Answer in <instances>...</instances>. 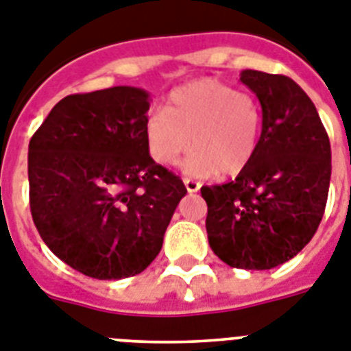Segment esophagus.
I'll return each instance as SVG.
<instances>
[{"label": "esophagus", "mask_w": 351, "mask_h": 351, "mask_svg": "<svg viewBox=\"0 0 351 351\" xmlns=\"http://www.w3.org/2000/svg\"><path fill=\"white\" fill-rule=\"evenodd\" d=\"M184 184L187 193H198V191L202 189V184L196 180H191V178H184Z\"/></svg>", "instance_id": "1"}]
</instances>
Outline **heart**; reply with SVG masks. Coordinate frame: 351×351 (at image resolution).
I'll return each instance as SVG.
<instances>
[{
    "mask_svg": "<svg viewBox=\"0 0 351 351\" xmlns=\"http://www.w3.org/2000/svg\"><path fill=\"white\" fill-rule=\"evenodd\" d=\"M262 114L250 94L223 82L202 78L169 94L166 108L146 119L144 137L152 158L171 166L193 144L182 162L185 175L205 178L237 175L250 166L258 149Z\"/></svg>",
    "mask_w": 351,
    "mask_h": 351,
    "instance_id": "heart-1",
    "label": "heart"
}]
</instances>
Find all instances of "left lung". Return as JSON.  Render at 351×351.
<instances>
[{"mask_svg":"<svg viewBox=\"0 0 351 351\" xmlns=\"http://www.w3.org/2000/svg\"><path fill=\"white\" fill-rule=\"evenodd\" d=\"M262 108L258 149L228 184L202 187L212 252L237 269H271L316 234L328 198L330 141L314 103L289 76L246 69Z\"/></svg>","mask_w":351,"mask_h":351,"instance_id":"left-lung-1","label":"left lung"}]
</instances>
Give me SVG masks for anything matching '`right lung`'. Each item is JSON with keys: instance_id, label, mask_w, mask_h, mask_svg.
Here are the masks:
<instances>
[{"instance_id": "add662e5", "label": "right lung", "mask_w": 351, "mask_h": 351, "mask_svg": "<svg viewBox=\"0 0 351 351\" xmlns=\"http://www.w3.org/2000/svg\"><path fill=\"white\" fill-rule=\"evenodd\" d=\"M148 110V90L130 85L71 94L28 146L35 226L60 261L90 278L143 273L187 194L149 157Z\"/></svg>"}]
</instances>
